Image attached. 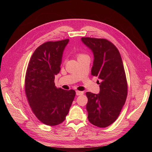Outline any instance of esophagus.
Segmentation results:
<instances>
[{
	"mask_svg": "<svg viewBox=\"0 0 152 152\" xmlns=\"http://www.w3.org/2000/svg\"><path fill=\"white\" fill-rule=\"evenodd\" d=\"M83 94H84V92L79 91H76V95H77V96L82 95Z\"/></svg>",
	"mask_w": 152,
	"mask_h": 152,
	"instance_id": "1",
	"label": "esophagus"
}]
</instances>
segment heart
Listing matches in <instances>:
<instances>
[{
    "mask_svg": "<svg viewBox=\"0 0 152 152\" xmlns=\"http://www.w3.org/2000/svg\"><path fill=\"white\" fill-rule=\"evenodd\" d=\"M84 56V54H79V55H78V58L81 57V56Z\"/></svg>",
    "mask_w": 152,
    "mask_h": 152,
    "instance_id": "1",
    "label": "heart"
}]
</instances>
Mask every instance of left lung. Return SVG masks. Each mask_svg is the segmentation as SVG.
I'll list each match as a JSON object with an SVG mask.
<instances>
[{
    "instance_id": "8db88e82",
    "label": "left lung",
    "mask_w": 152,
    "mask_h": 152,
    "mask_svg": "<svg viewBox=\"0 0 152 152\" xmlns=\"http://www.w3.org/2000/svg\"><path fill=\"white\" fill-rule=\"evenodd\" d=\"M94 55L91 74L101 80L99 94L87 92L88 120L106 127L117 120L127 95V85L122 58L117 48L107 39L81 38Z\"/></svg>"
}]
</instances>
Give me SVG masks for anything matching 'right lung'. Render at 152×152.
I'll return each mask as SVG.
<instances>
[{"mask_svg":"<svg viewBox=\"0 0 152 152\" xmlns=\"http://www.w3.org/2000/svg\"><path fill=\"white\" fill-rule=\"evenodd\" d=\"M69 39L47 42L32 54L25 76V93L40 121L48 126L62 123L68 113L75 91L57 89L55 75L60 72L62 56Z\"/></svg>","mask_w":152,"mask_h":152,"instance_id":"1","label":"right lung"}]
</instances>
